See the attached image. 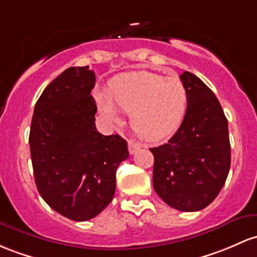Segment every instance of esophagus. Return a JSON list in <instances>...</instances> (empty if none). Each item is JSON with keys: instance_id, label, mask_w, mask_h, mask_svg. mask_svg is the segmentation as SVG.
I'll return each instance as SVG.
<instances>
[{"instance_id": "34e87169", "label": "esophagus", "mask_w": 257, "mask_h": 257, "mask_svg": "<svg viewBox=\"0 0 257 257\" xmlns=\"http://www.w3.org/2000/svg\"><path fill=\"white\" fill-rule=\"evenodd\" d=\"M139 149H140V144H139V143L134 142V140H129V142H128V150H129V154L133 155V154H135V152H137L138 150H139Z\"/></svg>"}]
</instances>
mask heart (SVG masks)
I'll list each match as a JSON object with an SVG mask.
<instances>
[{"label":"heart","mask_w":257,"mask_h":257,"mask_svg":"<svg viewBox=\"0 0 257 257\" xmlns=\"http://www.w3.org/2000/svg\"><path fill=\"white\" fill-rule=\"evenodd\" d=\"M95 100L98 112L112 122L119 119L113 104L129 112L133 131L152 142L176 133L189 106L188 90L182 80L146 70L113 78L107 87V96L96 91Z\"/></svg>","instance_id":"1"}]
</instances>
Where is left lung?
Returning a JSON list of instances; mask_svg holds the SVG:
<instances>
[{
    "instance_id": "left-lung-1",
    "label": "left lung",
    "mask_w": 257,
    "mask_h": 257,
    "mask_svg": "<svg viewBox=\"0 0 257 257\" xmlns=\"http://www.w3.org/2000/svg\"><path fill=\"white\" fill-rule=\"evenodd\" d=\"M188 112L167 144L152 148L154 189L176 210L205 208L223 188L230 167L228 120L212 90L189 72L180 75Z\"/></svg>"
}]
</instances>
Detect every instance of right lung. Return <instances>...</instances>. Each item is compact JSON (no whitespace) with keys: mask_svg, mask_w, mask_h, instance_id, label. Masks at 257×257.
Masks as SVG:
<instances>
[{"mask_svg":"<svg viewBox=\"0 0 257 257\" xmlns=\"http://www.w3.org/2000/svg\"><path fill=\"white\" fill-rule=\"evenodd\" d=\"M95 80L87 66L64 70L42 91L30 126L36 188L52 210L77 222L108 206L115 171L129 156L123 138L97 132Z\"/></svg>","mask_w":257,"mask_h":257,"instance_id":"obj_1","label":"right lung"}]
</instances>
